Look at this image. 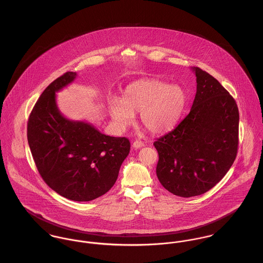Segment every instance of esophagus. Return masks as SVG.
<instances>
[{
	"mask_svg": "<svg viewBox=\"0 0 263 263\" xmlns=\"http://www.w3.org/2000/svg\"><path fill=\"white\" fill-rule=\"evenodd\" d=\"M145 145H144V143L142 142V141H135L134 142V144H133V147L135 148V149H140V148H143Z\"/></svg>",
	"mask_w": 263,
	"mask_h": 263,
	"instance_id": "1",
	"label": "esophagus"
}]
</instances>
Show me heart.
Here are the masks:
<instances>
[{"label":"heart","instance_id":"heart-1","mask_svg":"<svg viewBox=\"0 0 263 263\" xmlns=\"http://www.w3.org/2000/svg\"><path fill=\"white\" fill-rule=\"evenodd\" d=\"M187 96L178 85L158 79L141 80L126 86L122 101L113 98L109 113L119 127H125L140 113L142 124L153 134L171 130L178 122L186 105Z\"/></svg>","mask_w":263,"mask_h":263}]
</instances>
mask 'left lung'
Instances as JSON below:
<instances>
[{
  "label": "left lung",
  "instance_id": "1",
  "mask_svg": "<svg viewBox=\"0 0 263 263\" xmlns=\"http://www.w3.org/2000/svg\"><path fill=\"white\" fill-rule=\"evenodd\" d=\"M196 94L190 112L170 133L154 142L160 183L169 192L191 197L219 183L233 165L239 144L235 99L212 75L192 68Z\"/></svg>",
  "mask_w": 263,
  "mask_h": 263
}]
</instances>
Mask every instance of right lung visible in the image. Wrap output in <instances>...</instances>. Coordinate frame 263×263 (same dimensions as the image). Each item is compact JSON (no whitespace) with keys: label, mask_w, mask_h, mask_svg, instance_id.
I'll use <instances>...</instances> for the list:
<instances>
[{"label":"right lung","mask_w":263,"mask_h":263,"mask_svg":"<svg viewBox=\"0 0 263 263\" xmlns=\"http://www.w3.org/2000/svg\"><path fill=\"white\" fill-rule=\"evenodd\" d=\"M76 77L75 72H67L42 92L28 118L27 140L38 172L49 187L68 199L90 201L114 185L130 143L60 112L55 92Z\"/></svg>","instance_id":"1"}]
</instances>
